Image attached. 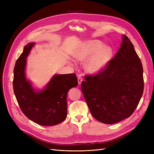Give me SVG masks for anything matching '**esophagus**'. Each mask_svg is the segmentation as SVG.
Listing matches in <instances>:
<instances>
[{"label": "esophagus", "instance_id": "34e87169", "mask_svg": "<svg viewBox=\"0 0 154 154\" xmlns=\"http://www.w3.org/2000/svg\"><path fill=\"white\" fill-rule=\"evenodd\" d=\"M82 81H83V78H82V76H81V75H79V76H78V84H79V85H80L81 83H82Z\"/></svg>", "mask_w": 154, "mask_h": 154}]
</instances>
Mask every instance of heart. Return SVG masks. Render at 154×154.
Instances as JSON below:
<instances>
[{"mask_svg":"<svg viewBox=\"0 0 154 154\" xmlns=\"http://www.w3.org/2000/svg\"><path fill=\"white\" fill-rule=\"evenodd\" d=\"M112 54V51L109 46L99 40H92L83 46L74 55L78 61H88L87 63V71L92 74L101 72L109 63Z\"/></svg>","mask_w":154,"mask_h":154,"instance_id":"obj_1","label":"heart"}]
</instances>
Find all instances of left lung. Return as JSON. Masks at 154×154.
<instances>
[{
  "instance_id": "8db88e82",
  "label": "left lung",
  "mask_w": 154,
  "mask_h": 154,
  "mask_svg": "<svg viewBox=\"0 0 154 154\" xmlns=\"http://www.w3.org/2000/svg\"><path fill=\"white\" fill-rule=\"evenodd\" d=\"M122 44L103 70L85 76L81 88L91 114L105 124L130 117L144 90L143 69L131 41L123 35Z\"/></svg>"
}]
</instances>
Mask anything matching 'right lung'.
<instances>
[{
  "label": "right lung",
  "mask_w": 154,
  "mask_h": 154,
  "mask_svg": "<svg viewBox=\"0 0 154 154\" xmlns=\"http://www.w3.org/2000/svg\"><path fill=\"white\" fill-rule=\"evenodd\" d=\"M35 43H29L14 67L13 91L24 114L42 126L56 125L67 117V95L70 88L78 85L75 74H55L42 91H35L25 74L26 58Z\"/></svg>",
  "instance_id": "add662e5"
}]
</instances>
